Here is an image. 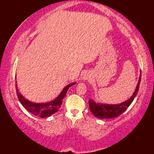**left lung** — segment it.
I'll return each instance as SVG.
<instances>
[{"mask_svg":"<svg viewBox=\"0 0 154 154\" xmlns=\"http://www.w3.org/2000/svg\"><path fill=\"white\" fill-rule=\"evenodd\" d=\"M141 81V75L139 79V82L137 85L135 91L129 100L119 104H96L92 100H89V106L91 112L99 119H113L119 116L124 111H126L132 101L134 100L140 88Z\"/></svg>","mask_w":154,"mask_h":154,"instance_id":"obj_1","label":"left lung"}]
</instances>
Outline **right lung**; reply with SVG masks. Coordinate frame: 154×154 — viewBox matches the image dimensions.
<instances>
[{
    "mask_svg": "<svg viewBox=\"0 0 154 154\" xmlns=\"http://www.w3.org/2000/svg\"><path fill=\"white\" fill-rule=\"evenodd\" d=\"M75 83L70 84V85H67L66 87L64 88L61 94L58 96V97L55 99L52 102L49 103H42V104H36V103H33L29 102L23 97L22 94L20 93L19 90L17 87L16 84V91L17 94V97L19 99L21 104L22 106L26 109L29 112H30L32 114L39 116L41 118H45L51 116L53 113H56L58 111V109L60 108L61 105L62 104V102L64 100V98L66 95L67 90L70 86L74 85Z\"/></svg>",
    "mask_w": 154,
    "mask_h": 154,
    "instance_id": "obj_1",
    "label": "right lung"
}]
</instances>
